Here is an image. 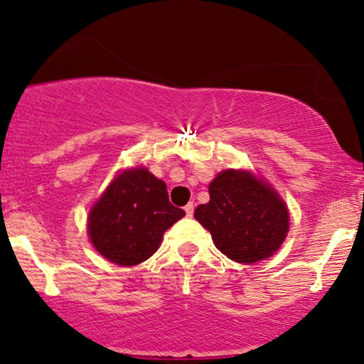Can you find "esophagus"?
Instances as JSON below:
<instances>
[{
	"instance_id": "1",
	"label": "esophagus",
	"mask_w": 364,
	"mask_h": 364,
	"mask_svg": "<svg viewBox=\"0 0 364 364\" xmlns=\"http://www.w3.org/2000/svg\"><path fill=\"white\" fill-rule=\"evenodd\" d=\"M193 210H195V206H193V203H188L185 206V211H186L188 216H193Z\"/></svg>"
}]
</instances>
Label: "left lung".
Returning <instances> with one entry per match:
<instances>
[{
  "instance_id": "obj_1",
  "label": "left lung",
  "mask_w": 364,
  "mask_h": 364,
  "mask_svg": "<svg viewBox=\"0 0 364 364\" xmlns=\"http://www.w3.org/2000/svg\"><path fill=\"white\" fill-rule=\"evenodd\" d=\"M210 201L195 210L216 248L238 264L270 257L289 230V211L272 188L247 171L220 173L210 183Z\"/></svg>"
}]
</instances>
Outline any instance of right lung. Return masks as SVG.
Masks as SVG:
<instances>
[{
  "label": "right lung",
  "instance_id": "obj_1",
  "mask_svg": "<svg viewBox=\"0 0 364 364\" xmlns=\"http://www.w3.org/2000/svg\"><path fill=\"white\" fill-rule=\"evenodd\" d=\"M169 203L164 181L148 169L114 179L89 215V235L99 254L117 265H137L158 250L166 230L185 216Z\"/></svg>",
  "mask_w": 364,
  "mask_h": 364
}]
</instances>
